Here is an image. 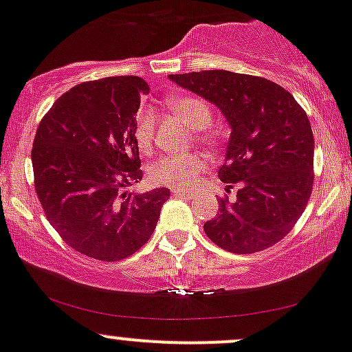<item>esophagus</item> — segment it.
Wrapping results in <instances>:
<instances>
[{
  "mask_svg": "<svg viewBox=\"0 0 352 352\" xmlns=\"http://www.w3.org/2000/svg\"><path fill=\"white\" fill-rule=\"evenodd\" d=\"M171 192L175 196H183V198H191V195L190 192H186V191H183V190H171Z\"/></svg>",
  "mask_w": 352,
  "mask_h": 352,
  "instance_id": "1",
  "label": "esophagus"
}]
</instances>
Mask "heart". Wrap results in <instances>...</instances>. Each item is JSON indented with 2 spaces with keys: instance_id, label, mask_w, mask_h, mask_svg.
<instances>
[{
  "instance_id": "b5f03b06",
  "label": "heart",
  "mask_w": 352,
  "mask_h": 352,
  "mask_svg": "<svg viewBox=\"0 0 352 352\" xmlns=\"http://www.w3.org/2000/svg\"><path fill=\"white\" fill-rule=\"evenodd\" d=\"M168 107L173 114H176L191 129H206L213 122V111L210 104L199 97L192 96H173L169 97ZM154 129H156V114L149 109L139 112L134 122V139L135 144L142 153L151 151L154 142ZM201 142L210 144L213 139L208 134H199ZM206 162L198 154H169L162 156L147 169V176L153 184L168 186L173 190L190 188L196 183L198 176L205 171Z\"/></svg>"
}]
</instances>
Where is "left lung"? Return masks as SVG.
I'll return each instance as SVG.
<instances>
[{"label":"left lung","instance_id":"1","mask_svg":"<svg viewBox=\"0 0 352 352\" xmlns=\"http://www.w3.org/2000/svg\"><path fill=\"white\" fill-rule=\"evenodd\" d=\"M217 105L230 124L218 177L236 199L220 198L205 233L223 250L255 253L280 241L307 206L314 184V135L304 109L275 82L228 70L169 75Z\"/></svg>","mask_w":352,"mask_h":352}]
</instances>
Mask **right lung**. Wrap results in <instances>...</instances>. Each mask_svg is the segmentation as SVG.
Returning a JSON list of instances; mask_svg holds the SVG:
<instances>
[{"instance_id":"1","label":"right lung","mask_w":352,"mask_h":352,"mask_svg":"<svg viewBox=\"0 0 352 352\" xmlns=\"http://www.w3.org/2000/svg\"><path fill=\"white\" fill-rule=\"evenodd\" d=\"M149 85L134 75L72 87L41 119L32 149L35 190L52 226L90 258L117 262L147 243L168 188L142 179L135 114Z\"/></svg>"}]
</instances>
